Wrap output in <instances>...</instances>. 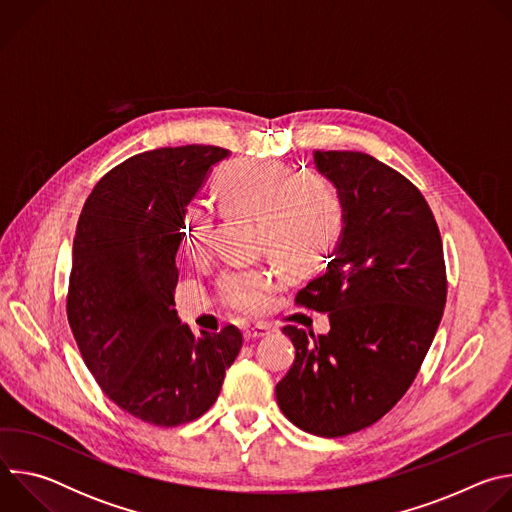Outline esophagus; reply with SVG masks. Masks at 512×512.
<instances>
[{"instance_id": "obj_1", "label": "esophagus", "mask_w": 512, "mask_h": 512, "mask_svg": "<svg viewBox=\"0 0 512 512\" xmlns=\"http://www.w3.org/2000/svg\"><path fill=\"white\" fill-rule=\"evenodd\" d=\"M269 332H271V328H269L267 324H257V326H253V328H247V330L243 332V336H245V340L249 342V340L263 338V336H267Z\"/></svg>"}]
</instances>
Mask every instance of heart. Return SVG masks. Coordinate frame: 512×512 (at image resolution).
<instances>
[{
  "label": "heart",
  "instance_id": "1",
  "mask_svg": "<svg viewBox=\"0 0 512 512\" xmlns=\"http://www.w3.org/2000/svg\"><path fill=\"white\" fill-rule=\"evenodd\" d=\"M223 208L257 218L259 245L289 271H300L322 257L338 239L344 206L334 186L320 176H300L283 164H229L218 174ZM214 212L196 200L186 212V239L194 259L204 257L212 235ZM275 285L265 267L227 269L216 279L221 302L239 314L267 308Z\"/></svg>",
  "mask_w": 512,
  "mask_h": 512
}]
</instances>
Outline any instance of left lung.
<instances>
[{
  "label": "left lung",
  "mask_w": 512,
  "mask_h": 512,
  "mask_svg": "<svg viewBox=\"0 0 512 512\" xmlns=\"http://www.w3.org/2000/svg\"><path fill=\"white\" fill-rule=\"evenodd\" d=\"M334 182L344 229L328 267L296 304L326 312L330 332L283 326L296 360L277 383L283 415L340 437L379 421L407 393L446 306L444 245L423 194L362 152H316Z\"/></svg>",
  "instance_id": "obj_1"
}]
</instances>
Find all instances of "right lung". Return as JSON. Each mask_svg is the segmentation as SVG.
I'll list each match as a JSON object with an SVG mask.
<instances>
[{
    "label": "right lung",
    "mask_w": 512,
    "mask_h": 512,
    "mask_svg": "<svg viewBox=\"0 0 512 512\" xmlns=\"http://www.w3.org/2000/svg\"><path fill=\"white\" fill-rule=\"evenodd\" d=\"M227 156L180 145L125 160L89 194L72 243L66 316L87 369L117 407L158 427L204 415L243 346L235 326L196 338L174 310L186 206Z\"/></svg>",
    "instance_id": "obj_1"
}]
</instances>
